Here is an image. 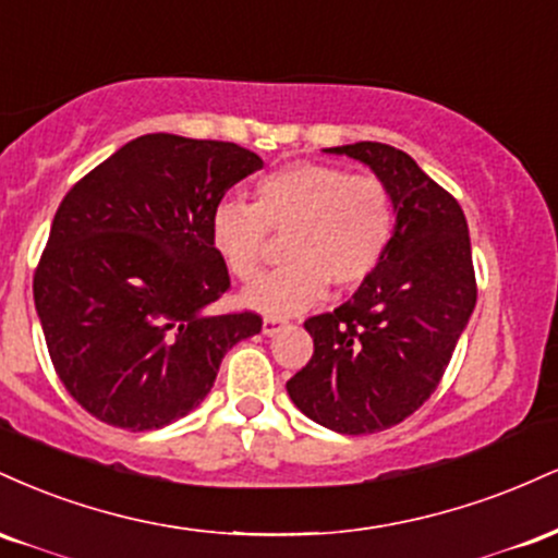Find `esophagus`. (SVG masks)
<instances>
[{
    "label": "esophagus",
    "mask_w": 558,
    "mask_h": 558,
    "mask_svg": "<svg viewBox=\"0 0 558 558\" xmlns=\"http://www.w3.org/2000/svg\"><path fill=\"white\" fill-rule=\"evenodd\" d=\"M283 319H278V317H265V323H262V332H265V336H275V332H278L280 328H283Z\"/></svg>",
    "instance_id": "esophagus-1"
}]
</instances>
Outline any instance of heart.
<instances>
[{
    "label": "heart",
    "mask_w": 558,
    "mask_h": 558,
    "mask_svg": "<svg viewBox=\"0 0 558 558\" xmlns=\"http://www.w3.org/2000/svg\"><path fill=\"white\" fill-rule=\"evenodd\" d=\"M393 228V196L380 178L319 162L286 165L262 178L254 204L222 198L209 215L213 248L239 280L257 275L270 230L286 233V265L241 296L270 317L312 306L328 280L338 288L362 286L386 257Z\"/></svg>",
    "instance_id": "1"
}]
</instances>
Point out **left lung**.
Wrapping results in <instances>:
<instances>
[{
    "mask_svg": "<svg viewBox=\"0 0 558 558\" xmlns=\"http://www.w3.org/2000/svg\"><path fill=\"white\" fill-rule=\"evenodd\" d=\"M360 159L390 189L396 228L377 270L345 304L310 317V364L286 383L317 425L345 435L399 425L438 388L477 301L470 230L459 202L407 151L360 141Z\"/></svg>",
    "mask_w": 558,
    "mask_h": 558,
    "instance_id": "obj_1",
    "label": "left lung"
}]
</instances>
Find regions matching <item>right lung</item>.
Instances as JSON below:
<instances>
[{
    "label": "right lung",
    "instance_id": "add662e5",
    "mask_svg": "<svg viewBox=\"0 0 558 558\" xmlns=\"http://www.w3.org/2000/svg\"><path fill=\"white\" fill-rule=\"evenodd\" d=\"M257 170L239 144L149 133L62 198L34 301L62 386L96 420L141 433L185 417L262 330L254 312H207L230 286L209 215Z\"/></svg>",
    "mask_w": 558,
    "mask_h": 558
}]
</instances>
